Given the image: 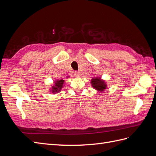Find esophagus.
Instances as JSON below:
<instances>
[{
	"instance_id": "1",
	"label": "esophagus",
	"mask_w": 156,
	"mask_h": 156,
	"mask_svg": "<svg viewBox=\"0 0 156 156\" xmlns=\"http://www.w3.org/2000/svg\"><path fill=\"white\" fill-rule=\"evenodd\" d=\"M81 72H77V71H76V72H74L75 76L76 77H79L80 76H81Z\"/></svg>"
}]
</instances>
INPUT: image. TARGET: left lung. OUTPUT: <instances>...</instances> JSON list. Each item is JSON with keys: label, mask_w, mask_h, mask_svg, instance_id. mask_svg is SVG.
I'll list each match as a JSON object with an SVG mask.
<instances>
[{"label": "left lung", "mask_w": 156, "mask_h": 156, "mask_svg": "<svg viewBox=\"0 0 156 156\" xmlns=\"http://www.w3.org/2000/svg\"><path fill=\"white\" fill-rule=\"evenodd\" d=\"M92 87L98 92H103L107 89V84L101 77H94L91 80Z\"/></svg>", "instance_id": "8db88e82"}]
</instances>
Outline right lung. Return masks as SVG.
I'll list each match as a JSON object with an SVG mask.
<instances>
[{"instance_id": "right-lung-1", "label": "right lung", "mask_w": 156, "mask_h": 156, "mask_svg": "<svg viewBox=\"0 0 156 156\" xmlns=\"http://www.w3.org/2000/svg\"><path fill=\"white\" fill-rule=\"evenodd\" d=\"M67 77H69V76H68ZM64 81H65L63 79L56 80V81H55L53 86H52L51 88L50 89V91L53 94L58 93L61 90H62V88L64 87Z\"/></svg>"}]
</instances>
